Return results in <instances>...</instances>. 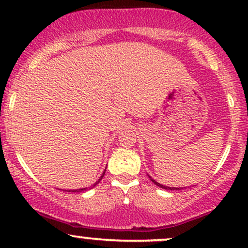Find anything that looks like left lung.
I'll return each instance as SVG.
<instances>
[{
	"mask_svg": "<svg viewBox=\"0 0 248 248\" xmlns=\"http://www.w3.org/2000/svg\"><path fill=\"white\" fill-rule=\"evenodd\" d=\"M149 178L152 179V182L154 184H156V186H160V187H162V189H166V190H181V187H170V186H162V184H160V183H157V182L155 181V179H153L152 177H150L149 176Z\"/></svg>",
	"mask_w": 248,
	"mask_h": 248,
	"instance_id": "obj_1",
	"label": "left lung"
}]
</instances>
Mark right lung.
<instances>
[{
    "label": "right lung",
    "instance_id": "1",
    "mask_svg": "<svg viewBox=\"0 0 248 248\" xmlns=\"http://www.w3.org/2000/svg\"><path fill=\"white\" fill-rule=\"evenodd\" d=\"M105 171H106V170H105ZM105 171H104V172H102L101 177L98 179V182H96V183H95V184H94V186H96V184H98V183H99V182H100V181H101V179H102V177H104V175H105ZM84 190H86V187H84V189H78V190H69V191H72V192H81V191H84Z\"/></svg>",
    "mask_w": 248,
    "mask_h": 248
}]
</instances>
